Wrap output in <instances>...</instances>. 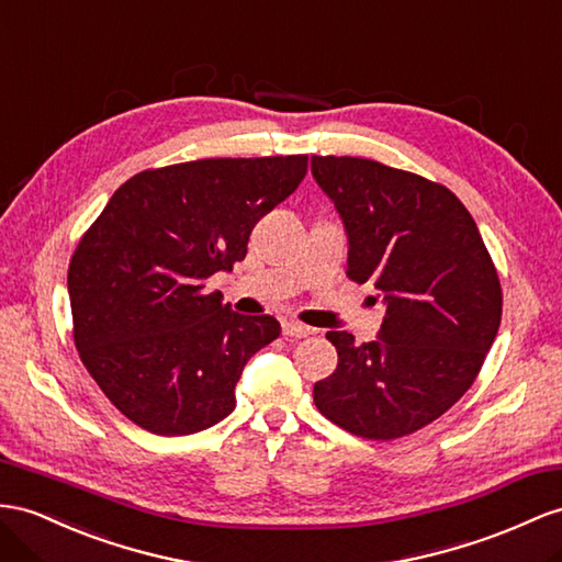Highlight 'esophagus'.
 Wrapping results in <instances>:
<instances>
[{
  "mask_svg": "<svg viewBox=\"0 0 562 562\" xmlns=\"http://www.w3.org/2000/svg\"><path fill=\"white\" fill-rule=\"evenodd\" d=\"M313 333L311 327H306V325H301V323H296V321H282V335L284 337H292V339H304V337H308Z\"/></svg>",
  "mask_w": 562,
  "mask_h": 562,
  "instance_id": "34e87169",
  "label": "esophagus"
}]
</instances>
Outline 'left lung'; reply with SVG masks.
<instances>
[{
    "instance_id": "8db88e82",
    "label": "left lung",
    "mask_w": 562,
    "mask_h": 562,
    "mask_svg": "<svg viewBox=\"0 0 562 562\" xmlns=\"http://www.w3.org/2000/svg\"><path fill=\"white\" fill-rule=\"evenodd\" d=\"M311 170L347 225L349 280L386 304L378 341L327 333L339 363L313 401L356 437L413 435L480 375L503 311L496 266L449 187L358 156H313Z\"/></svg>"
}]
</instances>
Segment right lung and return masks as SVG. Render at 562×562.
<instances>
[{
    "mask_svg": "<svg viewBox=\"0 0 562 562\" xmlns=\"http://www.w3.org/2000/svg\"><path fill=\"white\" fill-rule=\"evenodd\" d=\"M306 170V154L142 170L80 237L68 266L74 341L127 420L180 437L235 411L241 368L280 323L233 313L206 280L244 261L254 225Z\"/></svg>",
    "mask_w": 562,
    "mask_h": 562,
    "instance_id": "obj_1",
    "label": "right lung"
}]
</instances>
